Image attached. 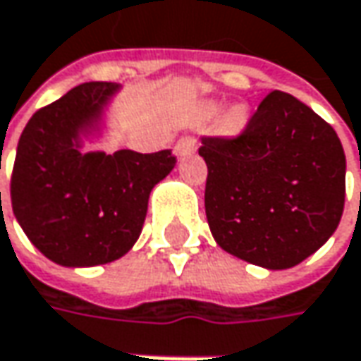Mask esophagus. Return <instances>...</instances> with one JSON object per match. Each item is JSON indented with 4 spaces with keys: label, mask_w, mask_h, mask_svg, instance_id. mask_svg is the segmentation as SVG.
Listing matches in <instances>:
<instances>
[{
    "label": "esophagus",
    "mask_w": 361,
    "mask_h": 361,
    "mask_svg": "<svg viewBox=\"0 0 361 361\" xmlns=\"http://www.w3.org/2000/svg\"><path fill=\"white\" fill-rule=\"evenodd\" d=\"M195 147H197V137L185 135V137H181L180 142H178V145H176V154H178V156H188V154L195 152Z\"/></svg>",
    "instance_id": "esophagus-1"
}]
</instances>
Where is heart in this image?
I'll list each match as a JSON object with an SVG mask.
<instances>
[{"label":"heart","mask_w":361,"mask_h":361,"mask_svg":"<svg viewBox=\"0 0 361 361\" xmlns=\"http://www.w3.org/2000/svg\"><path fill=\"white\" fill-rule=\"evenodd\" d=\"M243 123H245V111H243V107H233L230 114H228L226 126L230 130H240Z\"/></svg>","instance_id":"obj_1"}]
</instances>
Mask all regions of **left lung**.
<instances>
[{
    "mask_svg": "<svg viewBox=\"0 0 361 361\" xmlns=\"http://www.w3.org/2000/svg\"><path fill=\"white\" fill-rule=\"evenodd\" d=\"M205 216L228 254L267 269L304 262L336 231L345 197L338 133L274 90L235 137H202Z\"/></svg>",
    "mask_w": 361,
    "mask_h": 361,
    "instance_id": "8db88e82",
    "label": "left lung"
}]
</instances>
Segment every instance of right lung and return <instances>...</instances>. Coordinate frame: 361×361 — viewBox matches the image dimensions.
<instances>
[{
	"mask_svg": "<svg viewBox=\"0 0 361 361\" xmlns=\"http://www.w3.org/2000/svg\"><path fill=\"white\" fill-rule=\"evenodd\" d=\"M119 85L87 81L37 109L18 143L11 207L30 242L51 262L92 267L119 259L137 242L147 200L176 166L171 149L81 154Z\"/></svg>",
	"mask_w": 361,
	"mask_h": 361,
	"instance_id": "right-lung-1",
	"label": "right lung"
}]
</instances>
